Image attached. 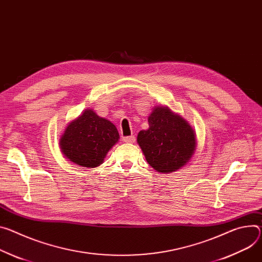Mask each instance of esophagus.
<instances>
[{
	"mask_svg": "<svg viewBox=\"0 0 262 262\" xmlns=\"http://www.w3.org/2000/svg\"><path fill=\"white\" fill-rule=\"evenodd\" d=\"M123 141L126 142V143H134V142L136 141V137L134 135L126 136V137H123Z\"/></svg>",
	"mask_w": 262,
	"mask_h": 262,
	"instance_id": "34e87169",
	"label": "esophagus"
}]
</instances>
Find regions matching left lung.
Here are the masks:
<instances>
[{
	"label": "left lung",
	"mask_w": 262,
	"mask_h": 262,
	"mask_svg": "<svg viewBox=\"0 0 262 262\" xmlns=\"http://www.w3.org/2000/svg\"><path fill=\"white\" fill-rule=\"evenodd\" d=\"M149 128L141 130L137 141L147 163L159 172L178 170L195 150V135L184 119L165 106L148 117Z\"/></svg>",
	"instance_id": "8db88e82"
}]
</instances>
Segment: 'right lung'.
Returning a JSON list of instances; mask_svg holds the SVG:
<instances>
[{"instance_id":"add662e5","label":"right lung","mask_w":262,"mask_h":262,"mask_svg":"<svg viewBox=\"0 0 262 262\" xmlns=\"http://www.w3.org/2000/svg\"><path fill=\"white\" fill-rule=\"evenodd\" d=\"M118 140L119 133L111 121L92 110H85L68 125L59 144L71 162L93 168L103 163L107 151Z\"/></svg>"}]
</instances>
